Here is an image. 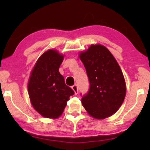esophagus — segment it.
Returning <instances> with one entry per match:
<instances>
[{
  "mask_svg": "<svg viewBox=\"0 0 150 150\" xmlns=\"http://www.w3.org/2000/svg\"><path fill=\"white\" fill-rule=\"evenodd\" d=\"M71 89H73V91H74V93L76 95L79 93V88H78V86L76 85H73L72 87H71Z\"/></svg>",
  "mask_w": 150,
  "mask_h": 150,
  "instance_id": "esophagus-1",
  "label": "esophagus"
}]
</instances>
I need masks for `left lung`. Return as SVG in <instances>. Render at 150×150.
<instances>
[{
	"mask_svg": "<svg viewBox=\"0 0 150 150\" xmlns=\"http://www.w3.org/2000/svg\"><path fill=\"white\" fill-rule=\"evenodd\" d=\"M79 57L90 84L87 93L82 97V104L95 119L111 116L126 96V82L120 65L110 51L100 44L91 45Z\"/></svg>",
	"mask_w": 150,
	"mask_h": 150,
	"instance_id": "1",
	"label": "left lung"
}]
</instances>
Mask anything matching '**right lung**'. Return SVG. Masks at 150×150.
<instances>
[{
    "instance_id": "right-lung-1",
    "label": "right lung",
    "mask_w": 150,
    "mask_h": 150,
    "mask_svg": "<svg viewBox=\"0 0 150 150\" xmlns=\"http://www.w3.org/2000/svg\"><path fill=\"white\" fill-rule=\"evenodd\" d=\"M64 56L56 50H47L41 55L33 68L28 83L32 106L41 115L57 119L63 113L69 96L74 91L65 85L59 73Z\"/></svg>"
}]
</instances>
